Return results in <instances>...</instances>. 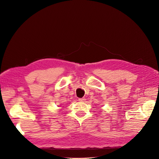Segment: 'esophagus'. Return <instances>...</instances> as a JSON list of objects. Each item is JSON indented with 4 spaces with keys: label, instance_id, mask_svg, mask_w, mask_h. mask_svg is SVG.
<instances>
[{
    "label": "esophagus",
    "instance_id": "esophagus-1",
    "mask_svg": "<svg viewBox=\"0 0 159 159\" xmlns=\"http://www.w3.org/2000/svg\"><path fill=\"white\" fill-rule=\"evenodd\" d=\"M85 100V98H79V102H84Z\"/></svg>",
    "mask_w": 159,
    "mask_h": 159
}]
</instances>
